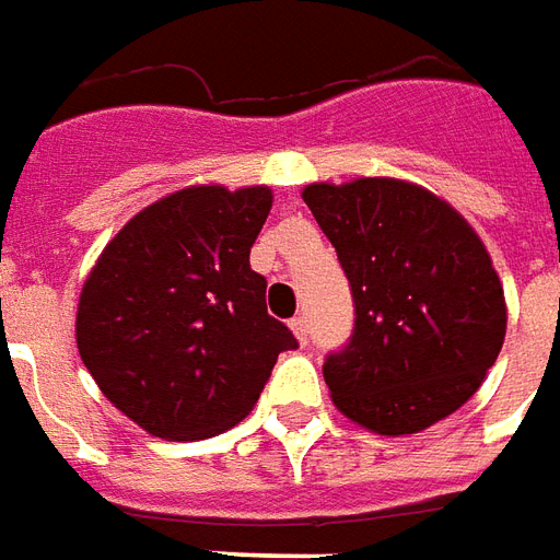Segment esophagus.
<instances>
[{
  "label": "esophagus",
  "mask_w": 560,
  "mask_h": 560,
  "mask_svg": "<svg viewBox=\"0 0 560 560\" xmlns=\"http://www.w3.org/2000/svg\"><path fill=\"white\" fill-rule=\"evenodd\" d=\"M289 325H292V330H295L298 342H307V337H310V328H307V316H295V319L289 322Z\"/></svg>",
  "instance_id": "34e87169"
}]
</instances>
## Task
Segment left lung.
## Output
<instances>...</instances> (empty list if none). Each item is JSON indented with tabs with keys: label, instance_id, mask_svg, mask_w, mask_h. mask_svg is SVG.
<instances>
[{
	"label": "left lung",
	"instance_id": "8db88e82",
	"mask_svg": "<svg viewBox=\"0 0 560 560\" xmlns=\"http://www.w3.org/2000/svg\"><path fill=\"white\" fill-rule=\"evenodd\" d=\"M301 196L352 285V337L322 366L334 406L378 435L453 415L508 330L483 241L456 208L399 178L307 185Z\"/></svg>",
	"mask_w": 560,
	"mask_h": 560
}]
</instances>
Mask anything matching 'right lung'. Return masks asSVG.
<instances>
[{
  "label": "right lung",
  "mask_w": 560,
  "mask_h": 560,
  "mask_svg": "<svg viewBox=\"0 0 560 560\" xmlns=\"http://www.w3.org/2000/svg\"><path fill=\"white\" fill-rule=\"evenodd\" d=\"M268 187L196 185L163 196L109 241L80 292L77 349L104 397L142 430L194 442L256 406L277 354L298 349L268 316L250 247Z\"/></svg>",
  "instance_id": "1"
}]
</instances>
